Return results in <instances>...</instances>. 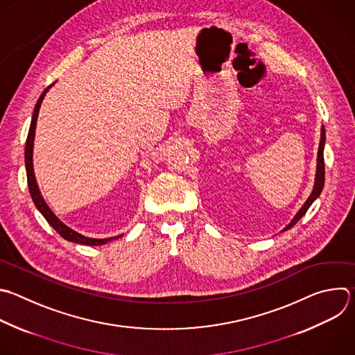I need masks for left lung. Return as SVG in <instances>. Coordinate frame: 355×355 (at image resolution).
I'll use <instances>...</instances> for the list:
<instances>
[{
	"instance_id": "left-lung-1",
	"label": "left lung",
	"mask_w": 355,
	"mask_h": 355,
	"mask_svg": "<svg viewBox=\"0 0 355 355\" xmlns=\"http://www.w3.org/2000/svg\"><path fill=\"white\" fill-rule=\"evenodd\" d=\"M324 139H326V135H324V127H322V132H320V144H319V150H318V163H316V177H315V185H313V189H312V193L309 195V198L306 199V202L304 203V206L298 210V213L294 216V218L291 220V223L283 230H288L291 228L305 213L306 210L309 209V206L312 205V202L320 195L322 189H323V185H324V159H323V149H324Z\"/></svg>"
}]
</instances>
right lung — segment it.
<instances>
[{
    "instance_id": "obj_1",
    "label": "right lung",
    "mask_w": 355,
    "mask_h": 355,
    "mask_svg": "<svg viewBox=\"0 0 355 355\" xmlns=\"http://www.w3.org/2000/svg\"><path fill=\"white\" fill-rule=\"evenodd\" d=\"M53 85H50L39 97L35 110H33V115H32V123H31V128H29V134H28V139H26V146H25V166H26V175H28V187H29V192L31 196L36 205V207L39 209V211L44 216V218L47 220V223L61 235V237L67 241L71 243H76V244H83V245H103L111 240H116L118 237H112V239H89L85 237V235L71 230L69 227H67L51 210L50 207L46 205L44 199L40 195L39 187L36 184V178H35V173H33V142H35V130H36V121H37V115H39V110H40V104L47 93V90L51 87Z\"/></svg>"
}]
</instances>
